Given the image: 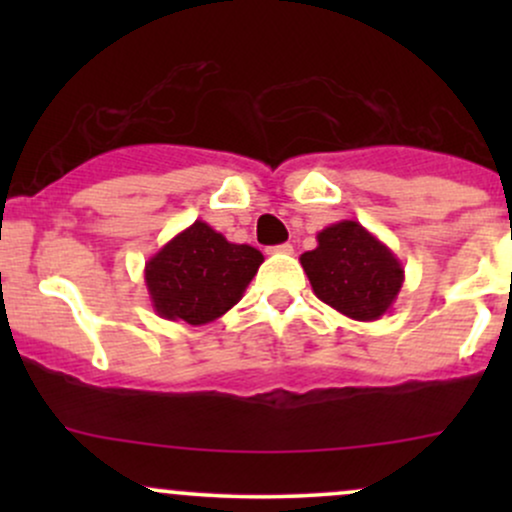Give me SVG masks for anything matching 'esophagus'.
I'll return each instance as SVG.
<instances>
[{"mask_svg": "<svg viewBox=\"0 0 512 512\" xmlns=\"http://www.w3.org/2000/svg\"><path fill=\"white\" fill-rule=\"evenodd\" d=\"M269 252H274V255H291V252H293V245H291V243L274 245V248H269Z\"/></svg>", "mask_w": 512, "mask_h": 512, "instance_id": "esophagus-1", "label": "esophagus"}]
</instances>
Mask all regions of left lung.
<instances>
[{
    "instance_id": "obj_1",
    "label": "left lung",
    "mask_w": 512,
    "mask_h": 512,
    "mask_svg": "<svg viewBox=\"0 0 512 512\" xmlns=\"http://www.w3.org/2000/svg\"><path fill=\"white\" fill-rule=\"evenodd\" d=\"M313 293L351 320L373 322L390 313L404 284V267L358 221H337L317 233V248L301 255Z\"/></svg>"
}]
</instances>
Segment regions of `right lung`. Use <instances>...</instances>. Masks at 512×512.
Instances as JSON below:
<instances>
[{
	"label": "right lung",
	"instance_id": "add662e5",
	"mask_svg": "<svg viewBox=\"0 0 512 512\" xmlns=\"http://www.w3.org/2000/svg\"><path fill=\"white\" fill-rule=\"evenodd\" d=\"M262 262L257 248L231 243L197 219L146 262L151 308L163 320L207 325L243 298Z\"/></svg>",
	"mask_w": 512,
	"mask_h": 512
}]
</instances>
